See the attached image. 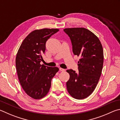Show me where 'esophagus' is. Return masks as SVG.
Wrapping results in <instances>:
<instances>
[{"label":"esophagus","mask_w":120,"mask_h":120,"mask_svg":"<svg viewBox=\"0 0 120 120\" xmlns=\"http://www.w3.org/2000/svg\"><path fill=\"white\" fill-rule=\"evenodd\" d=\"M59 69H60V71H62V72H64V71H65V69L62 68H60Z\"/></svg>","instance_id":"obj_1"}]
</instances>
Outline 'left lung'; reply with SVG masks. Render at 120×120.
<instances>
[{
    "mask_svg": "<svg viewBox=\"0 0 120 120\" xmlns=\"http://www.w3.org/2000/svg\"><path fill=\"white\" fill-rule=\"evenodd\" d=\"M70 38L73 52L80 57L78 73L66 71L70 75L66 87L69 94L76 99L82 100L91 95L100 79L103 65V49L98 37L84 28L64 29Z\"/></svg>",
    "mask_w": 120,
    "mask_h": 120,
    "instance_id": "obj_1",
    "label": "left lung"
}]
</instances>
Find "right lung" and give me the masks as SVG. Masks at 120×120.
I'll list each match as a JSON object with an SVG mask.
<instances>
[{
  "label": "right lung",
  "instance_id": "obj_1",
  "mask_svg": "<svg viewBox=\"0 0 120 120\" xmlns=\"http://www.w3.org/2000/svg\"><path fill=\"white\" fill-rule=\"evenodd\" d=\"M58 29L44 28L31 32L22 42L16 57L19 81L27 95L41 99L47 95L51 81L59 68L40 64L46 49V43Z\"/></svg>",
  "mask_w": 120,
  "mask_h": 120
}]
</instances>
